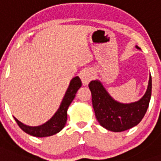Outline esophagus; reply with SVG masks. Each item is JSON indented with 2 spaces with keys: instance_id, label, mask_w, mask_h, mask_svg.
Returning <instances> with one entry per match:
<instances>
[{
  "instance_id": "esophagus-1",
  "label": "esophagus",
  "mask_w": 161,
  "mask_h": 161,
  "mask_svg": "<svg viewBox=\"0 0 161 161\" xmlns=\"http://www.w3.org/2000/svg\"><path fill=\"white\" fill-rule=\"evenodd\" d=\"M92 78H93V73L90 70L85 69L81 73V79H82L83 85H88Z\"/></svg>"
}]
</instances>
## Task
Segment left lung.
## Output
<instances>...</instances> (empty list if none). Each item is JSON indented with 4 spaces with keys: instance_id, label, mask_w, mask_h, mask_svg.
I'll return each mask as SVG.
<instances>
[{
    "instance_id": "left-lung-1",
    "label": "left lung",
    "mask_w": 161,
    "mask_h": 161,
    "mask_svg": "<svg viewBox=\"0 0 161 161\" xmlns=\"http://www.w3.org/2000/svg\"><path fill=\"white\" fill-rule=\"evenodd\" d=\"M135 47L140 50L138 46ZM88 88L92 93L93 107L99 125L113 132H122L136 126L145 116L151 97L152 80L150 75L145 94L138 101L130 103L115 100L98 79L91 81Z\"/></svg>"
}]
</instances>
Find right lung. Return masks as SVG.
Here are the masks:
<instances>
[{"label": "right lung", "mask_w": 161, "mask_h": 161, "mask_svg": "<svg viewBox=\"0 0 161 161\" xmlns=\"http://www.w3.org/2000/svg\"><path fill=\"white\" fill-rule=\"evenodd\" d=\"M82 86V82L79 77H74L70 81L69 86L66 91L65 95L63 97L60 106L57 110V112L53 116L47 120L46 123L39 126H29L20 122L17 119L14 117L16 122L19 125V127L23 130L24 132L35 137H47L55 135L57 133L60 132L63 130L67 122L68 119V108L71 103L73 102L76 96V93Z\"/></svg>", "instance_id": "right-lung-1"}]
</instances>
